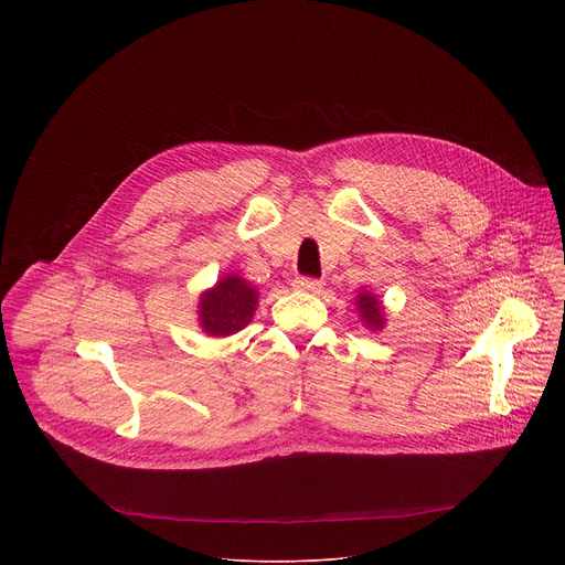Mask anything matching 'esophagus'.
I'll list each match as a JSON object with an SVG mask.
<instances>
[{
	"instance_id": "esophagus-1",
	"label": "esophagus",
	"mask_w": 565,
	"mask_h": 565,
	"mask_svg": "<svg viewBox=\"0 0 565 565\" xmlns=\"http://www.w3.org/2000/svg\"><path fill=\"white\" fill-rule=\"evenodd\" d=\"M292 288L295 290H303V292H317L321 288V281L312 279V277H297L292 281Z\"/></svg>"
}]
</instances>
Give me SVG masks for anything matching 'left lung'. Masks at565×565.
Instances as JSON below:
<instances>
[{
    "instance_id": "left-lung-1",
    "label": "left lung",
    "mask_w": 565,
    "mask_h": 565,
    "mask_svg": "<svg viewBox=\"0 0 565 565\" xmlns=\"http://www.w3.org/2000/svg\"><path fill=\"white\" fill-rule=\"evenodd\" d=\"M358 310H360V317L364 324L371 329V331H380L384 327V310H382V303L380 299L369 292V290H362L358 295V301H355Z\"/></svg>"
}]
</instances>
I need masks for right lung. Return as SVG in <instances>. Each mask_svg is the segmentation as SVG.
Returning a JSON list of instances; mask_svg holds the SVG:
<instances>
[{
	"label": "right lung",
	"mask_w": 565,
	"mask_h": 565,
	"mask_svg": "<svg viewBox=\"0 0 565 565\" xmlns=\"http://www.w3.org/2000/svg\"><path fill=\"white\" fill-rule=\"evenodd\" d=\"M257 301L259 295L248 281L227 275L201 295L199 324L207 335L227 338L250 324Z\"/></svg>",
	"instance_id": "1"
}]
</instances>
